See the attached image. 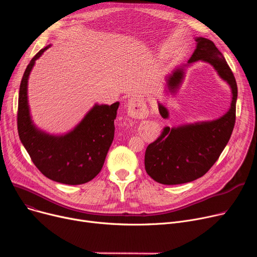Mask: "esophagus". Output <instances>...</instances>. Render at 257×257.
Returning <instances> with one entry per match:
<instances>
[{
	"mask_svg": "<svg viewBox=\"0 0 257 257\" xmlns=\"http://www.w3.org/2000/svg\"><path fill=\"white\" fill-rule=\"evenodd\" d=\"M127 107L128 113L133 117H145L148 114V109L146 105L139 97H133L129 99Z\"/></svg>",
	"mask_w": 257,
	"mask_h": 257,
	"instance_id": "34e87169",
	"label": "esophagus"
}]
</instances>
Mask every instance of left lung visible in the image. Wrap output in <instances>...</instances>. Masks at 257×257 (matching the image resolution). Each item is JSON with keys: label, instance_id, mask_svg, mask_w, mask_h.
<instances>
[{"label": "left lung", "instance_id": "8db88e82", "mask_svg": "<svg viewBox=\"0 0 257 257\" xmlns=\"http://www.w3.org/2000/svg\"><path fill=\"white\" fill-rule=\"evenodd\" d=\"M195 40L196 49L187 64L176 66L166 77V93L176 94L183 83L186 67L203 61L209 63L230 87L231 103L227 112L215 119L166 127L163 134L147 147L146 172L161 184H181L203 176L218 160L235 123L237 86L230 67L211 40L204 37H195ZM158 109L164 118L169 117L168 108L159 101Z\"/></svg>", "mask_w": 257, "mask_h": 257}]
</instances>
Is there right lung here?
Segmentation results:
<instances>
[{
	"label": "right lung",
	"mask_w": 257,
	"mask_h": 257,
	"mask_svg": "<svg viewBox=\"0 0 257 257\" xmlns=\"http://www.w3.org/2000/svg\"><path fill=\"white\" fill-rule=\"evenodd\" d=\"M51 45L31 59L22 78L19 94L18 130L33 164L49 179L63 184H83L102 170L114 138V119L119 103H96L79 123L64 134H50L32 119L28 102V80L35 61Z\"/></svg>",
	"instance_id": "right-lung-1"
}]
</instances>
